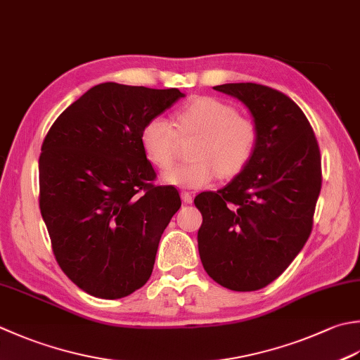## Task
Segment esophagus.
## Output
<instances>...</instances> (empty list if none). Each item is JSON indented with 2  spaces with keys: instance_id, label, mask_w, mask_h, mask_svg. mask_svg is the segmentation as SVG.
Segmentation results:
<instances>
[{
  "instance_id": "34e87169",
  "label": "esophagus",
  "mask_w": 360,
  "mask_h": 360,
  "mask_svg": "<svg viewBox=\"0 0 360 360\" xmlns=\"http://www.w3.org/2000/svg\"><path fill=\"white\" fill-rule=\"evenodd\" d=\"M181 198H182V201H184L186 204H190L193 201V196H192V193L190 192H181Z\"/></svg>"
}]
</instances>
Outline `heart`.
I'll list each match as a JSON object with an SVG mask.
<instances>
[{
  "instance_id": "obj_1",
  "label": "heart",
  "mask_w": 360,
  "mask_h": 360,
  "mask_svg": "<svg viewBox=\"0 0 360 360\" xmlns=\"http://www.w3.org/2000/svg\"><path fill=\"white\" fill-rule=\"evenodd\" d=\"M181 137L196 136L190 146L193 160L167 168L160 181L179 188H202L218 173L231 178L250 164L259 142V129L251 118L237 115L231 104L212 96H202L184 105L176 114ZM178 134L164 117H153L143 124L140 143L153 165L165 168L172 164L178 146Z\"/></svg>"
}]
</instances>
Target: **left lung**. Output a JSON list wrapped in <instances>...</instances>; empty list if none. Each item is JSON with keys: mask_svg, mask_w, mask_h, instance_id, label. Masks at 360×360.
<instances>
[{"mask_svg": "<svg viewBox=\"0 0 360 360\" xmlns=\"http://www.w3.org/2000/svg\"><path fill=\"white\" fill-rule=\"evenodd\" d=\"M217 91L245 104L259 129L250 164L217 192H202L198 251L204 270L229 290L252 292L283 274L312 231L321 158L311 123L290 98L252 82Z\"/></svg>", "mask_w": 360, "mask_h": 360, "instance_id": "8db88e82", "label": "left lung"}]
</instances>
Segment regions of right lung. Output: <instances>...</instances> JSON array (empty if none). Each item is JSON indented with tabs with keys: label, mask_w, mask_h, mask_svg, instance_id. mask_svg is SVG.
Segmentation results:
<instances>
[{
	"label": "right lung",
	"mask_w": 360,
	"mask_h": 360,
	"mask_svg": "<svg viewBox=\"0 0 360 360\" xmlns=\"http://www.w3.org/2000/svg\"><path fill=\"white\" fill-rule=\"evenodd\" d=\"M186 96L104 82L49 128L39 159L40 212L62 271L96 298L128 297L150 279L178 190L153 186L143 124Z\"/></svg>",
	"instance_id": "1"
}]
</instances>
